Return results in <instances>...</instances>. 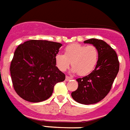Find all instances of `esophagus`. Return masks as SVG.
<instances>
[{"label":"esophagus","instance_id":"esophagus-1","mask_svg":"<svg viewBox=\"0 0 130 130\" xmlns=\"http://www.w3.org/2000/svg\"><path fill=\"white\" fill-rule=\"evenodd\" d=\"M71 77H69V76H66V77H65V81H69V80H71Z\"/></svg>","mask_w":130,"mask_h":130}]
</instances>
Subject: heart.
Masks as SVG:
<instances>
[{
	"mask_svg": "<svg viewBox=\"0 0 130 130\" xmlns=\"http://www.w3.org/2000/svg\"><path fill=\"white\" fill-rule=\"evenodd\" d=\"M99 50L94 45L73 43L65 47L64 55H56L55 63L62 71H66L71 64L73 73L77 72V75L84 76L94 70L99 61Z\"/></svg>",
	"mask_w": 130,
	"mask_h": 130,
	"instance_id": "b5f03b06",
	"label": "heart"
}]
</instances>
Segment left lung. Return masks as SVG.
Returning <instances> with one entry per match:
<instances>
[{"mask_svg":"<svg viewBox=\"0 0 130 130\" xmlns=\"http://www.w3.org/2000/svg\"><path fill=\"white\" fill-rule=\"evenodd\" d=\"M84 42L92 44L98 48L99 61L89 75L76 79L78 88L72 92L71 96L77 103L92 105L109 94L119 72V62L116 52L105 41L92 38Z\"/></svg>","mask_w":130,"mask_h":130,"instance_id":"1","label":"left lung"}]
</instances>
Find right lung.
<instances>
[{
    "instance_id": "obj_1",
    "label": "right lung",
    "mask_w": 130,
    "mask_h": 130,
    "mask_svg": "<svg viewBox=\"0 0 130 130\" xmlns=\"http://www.w3.org/2000/svg\"><path fill=\"white\" fill-rule=\"evenodd\" d=\"M61 43L31 40L16 48L10 66L14 90L25 101L38 103L53 94L54 86L65 75L55 63Z\"/></svg>"
}]
</instances>
